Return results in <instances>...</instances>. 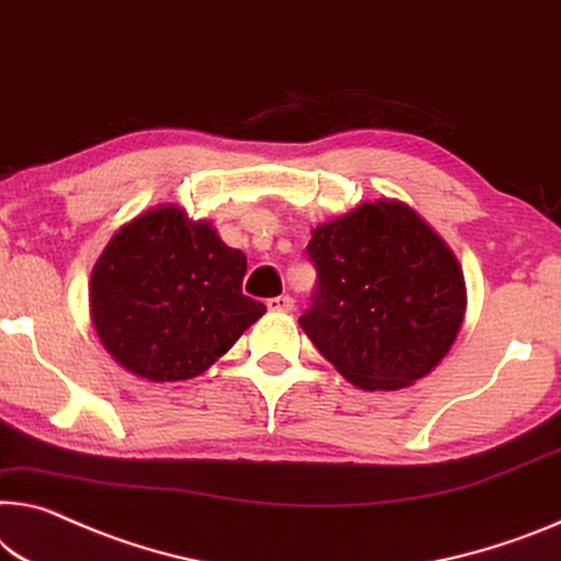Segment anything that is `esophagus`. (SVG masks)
Here are the masks:
<instances>
[{"label":"esophagus","instance_id":"esophagus-1","mask_svg":"<svg viewBox=\"0 0 561 561\" xmlns=\"http://www.w3.org/2000/svg\"><path fill=\"white\" fill-rule=\"evenodd\" d=\"M293 306H296V300H293L290 296H278V298L268 300L271 310H293Z\"/></svg>","mask_w":561,"mask_h":561}]
</instances>
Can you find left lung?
I'll return each instance as SVG.
<instances>
[{"label": "left lung", "mask_w": 561, "mask_h": 561, "mask_svg": "<svg viewBox=\"0 0 561 561\" xmlns=\"http://www.w3.org/2000/svg\"><path fill=\"white\" fill-rule=\"evenodd\" d=\"M300 329L364 391L424 378L451 348L467 290L454 253L409 205L378 201L313 230Z\"/></svg>", "instance_id": "1"}]
</instances>
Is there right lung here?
Masks as SVG:
<instances>
[{
	"instance_id": "1",
	"label": "right lung",
	"mask_w": 561,
	"mask_h": 561,
	"mask_svg": "<svg viewBox=\"0 0 561 561\" xmlns=\"http://www.w3.org/2000/svg\"><path fill=\"white\" fill-rule=\"evenodd\" d=\"M245 253L175 205L119 228L92 271V321L105 348L148 381L208 370L265 313L243 296Z\"/></svg>"
}]
</instances>
